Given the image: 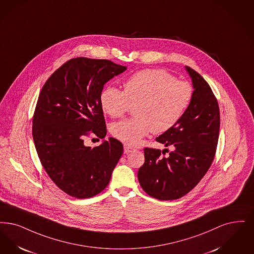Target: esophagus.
Returning a JSON list of instances; mask_svg holds the SVG:
<instances>
[{
	"label": "esophagus",
	"mask_w": 254,
	"mask_h": 254,
	"mask_svg": "<svg viewBox=\"0 0 254 254\" xmlns=\"http://www.w3.org/2000/svg\"><path fill=\"white\" fill-rule=\"evenodd\" d=\"M133 150H134V148H132L131 146L127 145V144H125V145H124V152L126 153V154L132 152Z\"/></svg>",
	"instance_id": "34e87169"
}]
</instances>
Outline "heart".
I'll list each match as a JSON object with an SVG mask.
<instances>
[{
	"label": "heart",
	"instance_id": "b5f03b06",
	"mask_svg": "<svg viewBox=\"0 0 254 254\" xmlns=\"http://www.w3.org/2000/svg\"><path fill=\"white\" fill-rule=\"evenodd\" d=\"M193 88L177 80L168 71L144 69L124 83V91L106 87L100 94L102 110L112 118L122 117L134 107V119L113 123L112 136L127 144L137 145L149 132L163 133L174 127L188 109Z\"/></svg>",
	"mask_w": 254,
	"mask_h": 254
}]
</instances>
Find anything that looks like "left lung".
Returning <instances> with one entry per match:
<instances>
[{
    "label": "left lung",
    "mask_w": 254,
    "mask_h": 254,
    "mask_svg": "<svg viewBox=\"0 0 254 254\" xmlns=\"http://www.w3.org/2000/svg\"><path fill=\"white\" fill-rule=\"evenodd\" d=\"M185 70L193 84L191 103L180 122L156 138L174 149L168 157H162L160 149L144 148V163L138 171L143 191L160 200L178 199L189 193L210 168L218 142L217 100L199 73L188 66Z\"/></svg>",
    "instance_id": "8db88e82"
}]
</instances>
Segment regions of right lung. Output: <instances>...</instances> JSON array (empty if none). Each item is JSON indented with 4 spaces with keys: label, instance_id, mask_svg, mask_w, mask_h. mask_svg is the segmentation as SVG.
<instances>
[{
    "label": "right lung",
    "instance_id": "add662e5",
    "mask_svg": "<svg viewBox=\"0 0 254 254\" xmlns=\"http://www.w3.org/2000/svg\"><path fill=\"white\" fill-rule=\"evenodd\" d=\"M126 70L111 61L76 58L64 63L42 87L33 139L44 170L71 196L89 198L101 193L122 156V142L112 137L93 148L84 141L90 135L105 138L100 94L107 82Z\"/></svg>",
    "mask_w": 254,
    "mask_h": 254
}]
</instances>
